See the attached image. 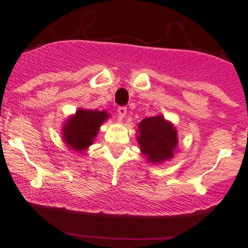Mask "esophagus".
Wrapping results in <instances>:
<instances>
[{"label": "esophagus", "instance_id": "1", "mask_svg": "<svg viewBox=\"0 0 248 248\" xmlns=\"http://www.w3.org/2000/svg\"><path fill=\"white\" fill-rule=\"evenodd\" d=\"M126 114H127V108L126 107H119L118 108V115H119V118H124V116H126Z\"/></svg>", "mask_w": 248, "mask_h": 248}]
</instances>
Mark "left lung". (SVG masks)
Here are the masks:
<instances>
[{
	"mask_svg": "<svg viewBox=\"0 0 248 248\" xmlns=\"http://www.w3.org/2000/svg\"><path fill=\"white\" fill-rule=\"evenodd\" d=\"M136 132L140 150L148 162L160 164L175 156L178 148L177 129L162 114L143 119Z\"/></svg>",
	"mask_w": 248,
	"mask_h": 248,
	"instance_id": "left-lung-1",
	"label": "left lung"
}]
</instances>
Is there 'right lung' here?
Wrapping results in <instances>:
<instances>
[{
	"label": "right lung",
	"instance_id": "right-lung-1",
	"mask_svg": "<svg viewBox=\"0 0 248 248\" xmlns=\"http://www.w3.org/2000/svg\"><path fill=\"white\" fill-rule=\"evenodd\" d=\"M108 118L109 114L106 110L78 108L62 124V141L73 152L84 154L92 146L100 126Z\"/></svg>",
	"mask_w": 248,
	"mask_h": 248
}]
</instances>
